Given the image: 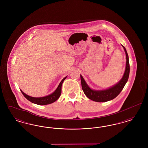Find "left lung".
<instances>
[{"instance_id": "1", "label": "left lung", "mask_w": 148, "mask_h": 148, "mask_svg": "<svg viewBox=\"0 0 148 148\" xmlns=\"http://www.w3.org/2000/svg\"><path fill=\"white\" fill-rule=\"evenodd\" d=\"M122 46L125 50V52L126 54L127 63H126L125 71L124 74V75L118 83L113 86V87H111L106 90H99V91L94 90L91 89L88 86V85L86 84L84 78L80 75L82 89L84 92L85 95L88 98L97 102H106L116 98L124 88L129 78V72H130V65H129V57L127 53V50L125 49V48L123 45Z\"/></svg>"}]
</instances>
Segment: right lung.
Returning <instances> with one entry per match:
<instances>
[{"mask_svg":"<svg viewBox=\"0 0 148 148\" xmlns=\"http://www.w3.org/2000/svg\"><path fill=\"white\" fill-rule=\"evenodd\" d=\"M66 77H64L63 79L61 81L59 85H58L57 89L55 90V92L49 95L44 97H41V98H34V97H30L28 95L25 94L24 92H21L23 94V95L25 97V98L27 99L29 101H31L33 103H34L40 106H44V105H47L51 103H54L59 98L60 96L61 92H62V85L63 83L64 80L66 79Z\"/></svg>","mask_w":148,"mask_h":148,"instance_id":"add662e5","label":"right lung"}]
</instances>
